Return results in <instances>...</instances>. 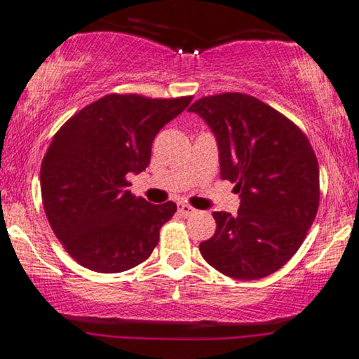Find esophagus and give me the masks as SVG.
Wrapping results in <instances>:
<instances>
[{
    "label": "esophagus",
    "mask_w": 359,
    "mask_h": 359,
    "mask_svg": "<svg viewBox=\"0 0 359 359\" xmlns=\"http://www.w3.org/2000/svg\"><path fill=\"white\" fill-rule=\"evenodd\" d=\"M179 213L182 217H190V215H195L197 210L192 205H189V203H179Z\"/></svg>",
    "instance_id": "34e87169"
}]
</instances>
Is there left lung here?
<instances>
[{
  "mask_svg": "<svg viewBox=\"0 0 359 359\" xmlns=\"http://www.w3.org/2000/svg\"><path fill=\"white\" fill-rule=\"evenodd\" d=\"M219 142L220 175L240 194L238 215L213 212L217 230L201 243L208 265L230 278L269 276L297 253L320 205V169L305 133L242 93L201 97L189 107Z\"/></svg>",
  "mask_w": 359,
  "mask_h": 359,
  "instance_id": "obj_1",
  "label": "left lung"
}]
</instances>
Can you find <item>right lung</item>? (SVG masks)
<instances>
[{
    "label": "right lung",
    "mask_w": 359,
    "mask_h": 359,
    "mask_svg": "<svg viewBox=\"0 0 359 359\" xmlns=\"http://www.w3.org/2000/svg\"><path fill=\"white\" fill-rule=\"evenodd\" d=\"M190 101L107 94L54 134L41 164V197L54 235L79 265L119 273L156 248L177 205L135 197L127 175L146 169L154 137Z\"/></svg>",
    "instance_id": "obj_1"
}]
</instances>
